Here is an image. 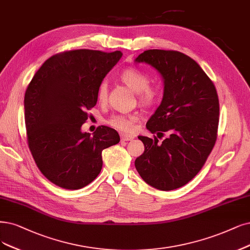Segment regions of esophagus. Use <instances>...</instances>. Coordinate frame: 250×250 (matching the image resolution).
<instances>
[{
    "label": "esophagus",
    "instance_id": "esophagus-1",
    "mask_svg": "<svg viewBox=\"0 0 250 250\" xmlns=\"http://www.w3.org/2000/svg\"><path fill=\"white\" fill-rule=\"evenodd\" d=\"M120 138H122V141H132L134 139V136L133 135L122 134V135H120Z\"/></svg>",
    "mask_w": 250,
    "mask_h": 250
}]
</instances>
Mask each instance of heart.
Here are the masks:
<instances>
[{
    "mask_svg": "<svg viewBox=\"0 0 250 250\" xmlns=\"http://www.w3.org/2000/svg\"><path fill=\"white\" fill-rule=\"evenodd\" d=\"M120 80L130 87L133 91L138 92V100L143 106H151L160 97L158 87L150 85V77L146 72L137 68H127L120 73ZM98 101L100 103H105L108 98L107 82H102L97 92ZM135 114H115L111 116L107 124L116 130L123 132H132L137 122Z\"/></svg>",
    "mask_w": 250,
    "mask_h": 250,
    "instance_id": "obj_1",
    "label": "heart"
}]
</instances>
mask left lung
<instances>
[{"instance_id": "8db88e82", "label": "left lung", "mask_w": 250, "mask_h": 250, "mask_svg": "<svg viewBox=\"0 0 250 250\" xmlns=\"http://www.w3.org/2000/svg\"><path fill=\"white\" fill-rule=\"evenodd\" d=\"M163 76L162 103L146 124L156 134L139 136L145 150L135 161L142 179L154 188L173 190L200 172L215 145L219 101L214 83L188 55L175 50L149 49L138 55ZM167 131L162 143L158 137Z\"/></svg>"}]
</instances>
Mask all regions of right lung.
<instances>
[{
	"mask_svg": "<svg viewBox=\"0 0 250 250\" xmlns=\"http://www.w3.org/2000/svg\"><path fill=\"white\" fill-rule=\"evenodd\" d=\"M120 51L77 49L52 55L36 72L24 95L26 139L37 167L49 181L79 189L102 170V151L119 142L106 125L94 135L82 133L86 111L95 107L107 73L122 58Z\"/></svg>",
	"mask_w": 250,
	"mask_h": 250,
	"instance_id": "add662e5",
	"label": "right lung"
}]
</instances>
